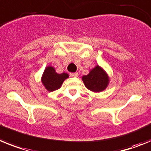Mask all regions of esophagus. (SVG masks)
Wrapping results in <instances>:
<instances>
[{
	"instance_id": "obj_1",
	"label": "esophagus",
	"mask_w": 151,
	"mask_h": 151,
	"mask_svg": "<svg viewBox=\"0 0 151 151\" xmlns=\"http://www.w3.org/2000/svg\"><path fill=\"white\" fill-rule=\"evenodd\" d=\"M69 74H70V77H78V73H77V72H76V73H70Z\"/></svg>"
}]
</instances>
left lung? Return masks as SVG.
Wrapping results in <instances>:
<instances>
[{
	"mask_svg": "<svg viewBox=\"0 0 151 151\" xmlns=\"http://www.w3.org/2000/svg\"><path fill=\"white\" fill-rule=\"evenodd\" d=\"M82 80L86 88L93 92L103 91L109 83L106 74L99 66L93 68L87 75L83 76Z\"/></svg>",
	"mask_w": 151,
	"mask_h": 151,
	"instance_id": "8db88e82",
	"label": "left lung"
}]
</instances>
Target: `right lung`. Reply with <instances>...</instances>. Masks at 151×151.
Instances as JSON below:
<instances>
[{"label": "right lung", "instance_id": "add662e5", "mask_svg": "<svg viewBox=\"0 0 151 151\" xmlns=\"http://www.w3.org/2000/svg\"><path fill=\"white\" fill-rule=\"evenodd\" d=\"M68 77V74L66 73L57 74L54 68L48 67L45 70L42 82L48 91L52 92L59 89L64 81Z\"/></svg>", "mask_w": 151, "mask_h": 151}]
</instances>
